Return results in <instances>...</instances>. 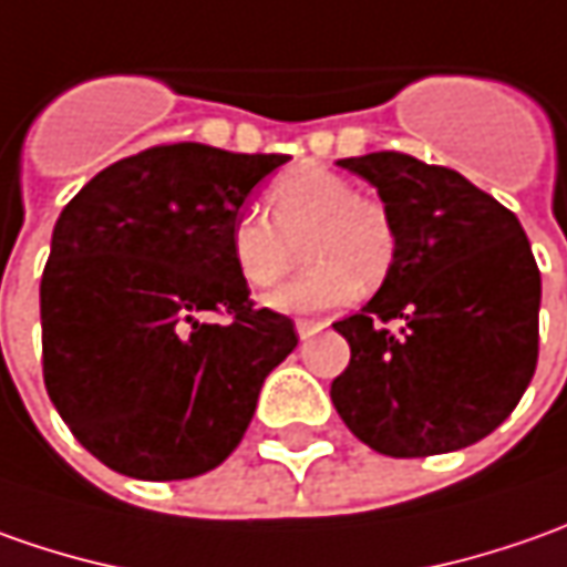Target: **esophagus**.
Returning a JSON list of instances; mask_svg holds the SVG:
<instances>
[{"label": "esophagus", "mask_w": 567, "mask_h": 567, "mask_svg": "<svg viewBox=\"0 0 567 567\" xmlns=\"http://www.w3.org/2000/svg\"><path fill=\"white\" fill-rule=\"evenodd\" d=\"M295 329H298V339H301V342H307V339H313V336H317V332H320V329H322V322H313V320H298V326H295Z\"/></svg>", "instance_id": "obj_1"}]
</instances>
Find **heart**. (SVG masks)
<instances>
[{
	"instance_id": "b5f03b06",
	"label": "heart",
	"mask_w": 567,
	"mask_h": 567,
	"mask_svg": "<svg viewBox=\"0 0 567 567\" xmlns=\"http://www.w3.org/2000/svg\"><path fill=\"white\" fill-rule=\"evenodd\" d=\"M266 209L241 213L228 247L241 279L269 291L298 264V245L310 260L301 279L269 298L285 313H317L339 307L361 282H380L395 260V228L385 206L361 197L348 178L332 168L303 163L282 172L266 190Z\"/></svg>"
}]
</instances>
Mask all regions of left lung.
I'll use <instances>...</instances> for the list:
<instances>
[{
	"label": "left lung",
	"mask_w": 567,
	"mask_h": 567,
	"mask_svg": "<svg viewBox=\"0 0 567 567\" xmlns=\"http://www.w3.org/2000/svg\"><path fill=\"white\" fill-rule=\"evenodd\" d=\"M336 166L377 187L395 260L361 313L336 322L344 426L392 458L474 445L515 411L539 351V269L512 209L455 168L382 150ZM400 320L395 333L384 322Z\"/></svg>",
	"instance_id": "1"
}]
</instances>
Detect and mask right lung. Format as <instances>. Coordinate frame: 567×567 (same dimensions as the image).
<instances>
[{"label":"right lung","instance_id":"1","mask_svg":"<svg viewBox=\"0 0 567 567\" xmlns=\"http://www.w3.org/2000/svg\"><path fill=\"white\" fill-rule=\"evenodd\" d=\"M285 163L206 144L150 147L103 168L62 209L40 282L43 380L74 440L112 471H213L295 351V322L250 307L228 247L250 190Z\"/></svg>","mask_w":567,"mask_h":567}]
</instances>
